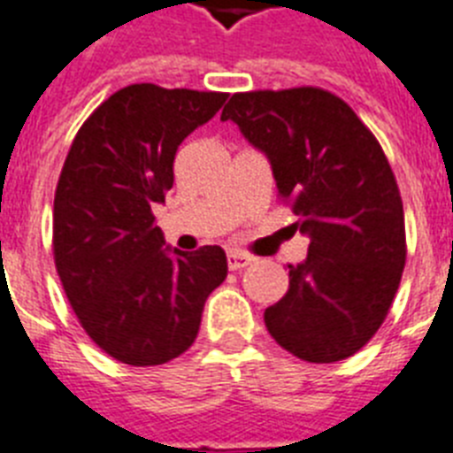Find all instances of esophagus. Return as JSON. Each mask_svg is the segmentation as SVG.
Returning <instances> with one entry per match:
<instances>
[{
	"mask_svg": "<svg viewBox=\"0 0 453 453\" xmlns=\"http://www.w3.org/2000/svg\"><path fill=\"white\" fill-rule=\"evenodd\" d=\"M253 258L249 256V253L244 251H230L227 253V267L230 270H242V267H246V265H251Z\"/></svg>",
	"mask_w": 453,
	"mask_h": 453,
	"instance_id": "34e87169",
	"label": "esophagus"
}]
</instances>
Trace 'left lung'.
Wrapping results in <instances>:
<instances>
[{
  "label": "left lung",
  "instance_id": "obj_1",
  "mask_svg": "<svg viewBox=\"0 0 453 453\" xmlns=\"http://www.w3.org/2000/svg\"><path fill=\"white\" fill-rule=\"evenodd\" d=\"M220 120L267 157L297 216L293 230L310 237L265 326L307 363L354 356L384 323L407 256L403 200L380 142L321 88L233 95Z\"/></svg>",
  "mask_w": 453,
  "mask_h": 453
}]
</instances>
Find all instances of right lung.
<instances>
[{
	"label": "right lung",
	"mask_w": 453,
	"mask_h": 453,
	"mask_svg": "<svg viewBox=\"0 0 453 453\" xmlns=\"http://www.w3.org/2000/svg\"><path fill=\"white\" fill-rule=\"evenodd\" d=\"M226 97L134 83L106 99L69 149L55 190V267L81 326L120 363L181 356L227 277L220 246L172 249L150 211L174 183L181 142Z\"/></svg>",
	"instance_id": "1"
}]
</instances>
